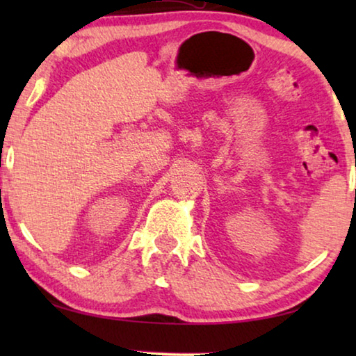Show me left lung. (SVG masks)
Returning a JSON list of instances; mask_svg holds the SVG:
<instances>
[{
	"label": "left lung",
	"mask_w": 356,
	"mask_h": 356,
	"mask_svg": "<svg viewBox=\"0 0 356 356\" xmlns=\"http://www.w3.org/2000/svg\"><path fill=\"white\" fill-rule=\"evenodd\" d=\"M355 194H356V193H355Z\"/></svg>",
	"instance_id": "8db88e82"
}]
</instances>
